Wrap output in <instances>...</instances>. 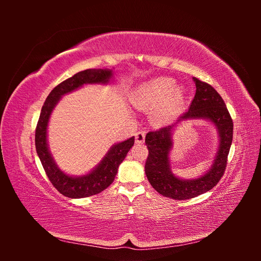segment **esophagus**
Instances as JSON below:
<instances>
[{
  "label": "esophagus",
  "instance_id": "1",
  "mask_svg": "<svg viewBox=\"0 0 261 261\" xmlns=\"http://www.w3.org/2000/svg\"><path fill=\"white\" fill-rule=\"evenodd\" d=\"M145 136H146V133L144 130H139L135 134V139H136V143L138 144H143L145 141Z\"/></svg>",
  "mask_w": 261,
  "mask_h": 261
}]
</instances>
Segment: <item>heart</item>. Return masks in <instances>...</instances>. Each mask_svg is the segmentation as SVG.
Wrapping results in <instances>:
<instances>
[{"instance_id": "b5f03b06", "label": "heart", "mask_w": 261, "mask_h": 261, "mask_svg": "<svg viewBox=\"0 0 261 261\" xmlns=\"http://www.w3.org/2000/svg\"><path fill=\"white\" fill-rule=\"evenodd\" d=\"M175 88V81L172 78H158L141 86L134 98V102L139 108L149 109L159 106L165 101V105L155 113V120L163 122L175 112L183 100V92Z\"/></svg>"}]
</instances>
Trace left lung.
<instances>
[{
  "label": "left lung",
  "instance_id": "1",
  "mask_svg": "<svg viewBox=\"0 0 261 261\" xmlns=\"http://www.w3.org/2000/svg\"><path fill=\"white\" fill-rule=\"evenodd\" d=\"M196 93L188 111L178 117L176 123L149 132L145 143L148 158L145 164L149 183L162 196L175 200L191 199L215 187L223 176L227 164V155L233 139V120L218 91L207 83L194 77ZM208 118L217 126L220 134V147L213 169L202 178L183 181L175 178L169 171L168 151L171 145L170 132L174 125L189 118Z\"/></svg>",
  "mask_w": 261,
  "mask_h": 261
}]
</instances>
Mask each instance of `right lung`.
Returning a JSON list of instances; mask_svg holds the SVG:
<instances>
[{
	"mask_svg": "<svg viewBox=\"0 0 261 261\" xmlns=\"http://www.w3.org/2000/svg\"><path fill=\"white\" fill-rule=\"evenodd\" d=\"M112 76L110 69H86L67 78L66 81L59 84L50 92L41 109L40 116L36 127V150L40 158L45 174L52 185L58 191L69 198H85L105 191L112 184L117 173L118 165L125 159L126 154L133 147L135 137L115 145L105 156L99 167L89 174L82 177H72L64 174L57 165L49 152L46 144V126L53 108L58 103L59 99L67 92L77 89L85 84L108 83Z\"/></svg>",
	"mask_w": 261,
	"mask_h": 261,
	"instance_id": "obj_1",
	"label": "right lung"
}]
</instances>
